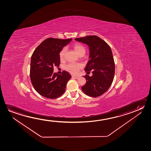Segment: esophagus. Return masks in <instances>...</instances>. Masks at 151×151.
<instances>
[{
    "label": "esophagus",
    "mask_w": 151,
    "mask_h": 151,
    "mask_svg": "<svg viewBox=\"0 0 151 151\" xmlns=\"http://www.w3.org/2000/svg\"><path fill=\"white\" fill-rule=\"evenodd\" d=\"M72 78H73L74 79H78L79 78V77L78 76H74V75H73L72 76Z\"/></svg>",
    "instance_id": "obj_1"
}]
</instances>
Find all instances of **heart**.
I'll use <instances>...</instances> for the list:
<instances>
[{"mask_svg":"<svg viewBox=\"0 0 151 151\" xmlns=\"http://www.w3.org/2000/svg\"><path fill=\"white\" fill-rule=\"evenodd\" d=\"M73 49L77 54L80 55H84L86 53V48L82 45L79 43H76L74 44ZM66 51V48L64 47L62 48L61 50L59 53V57L60 59H63L65 58V53ZM82 67L80 63H69L65 66V69L68 72L71 73L72 74H77L79 71V70L81 69Z\"/></svg>","mask_w":151,"mask_h":151,"instance_id":"obj_1","label":"heart"}]
</instances>
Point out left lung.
Segmentation results:
<instances>
[{
  "mask_svg": "<svg viewBox=\"0 0 151 151\" xmlns=\"http://www.w3.org/2000/svg\"><path fill=\"white\" fill-rule=\"evenodd\" d=\"M89 46V60L85 71H92L93 75L83 76L86 83L82 86L84 93L92 97H98L107 91L112 83L115 64L112 52L108 43L96 36H88L75 39Z\"/></svg>",
  "mask_w": 151,
  "mask_h": 151,
  "instance_id": "obj_1",
  "label": "left lung"
}]
</instances>
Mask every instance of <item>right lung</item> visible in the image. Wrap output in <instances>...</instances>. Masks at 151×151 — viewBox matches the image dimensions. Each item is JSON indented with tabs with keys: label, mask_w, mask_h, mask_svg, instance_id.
<instances>
[{
	"label": "right lung",
	"mask_w": 151,
	"mask_h": 151,
	"mask_svg": "<svg viewBox=\"0 0 151 151\" xmlns=\"http://www.w3.org/2000/svg\"><path fill=\"white\" fill-rule=\"evenodd\" d=\"M71 40L72 38L46 39L34 51L31 58L30 77L34 89L41 96L52 99L64 93L71 76L66 71L61 74L54 73L53 68L59 66L60 51Z\"/></svg>",
	"instance_id": "1"
}]
</instances>
